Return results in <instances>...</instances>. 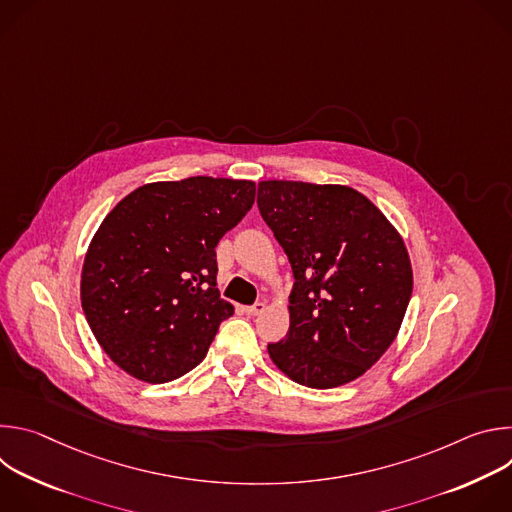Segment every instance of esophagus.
Masks as SVG:
<instances>
[{"mask_svg": "<svg viewBox=\"0 0 512 512\" xmlns=\"http://www.w3.org/2000/svg\"><path fill=\"white\" fill-rule=\"evenodd\" d=\"M265 302H257V304H253V306H249V308H245V312L249 314V316H259L261 312H265Z\"/></svg>", "mask_w": 512, "mask_h": 512, "instance_id": "34e87169", "label": "esophagus"}]
</instances>
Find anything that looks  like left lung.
<instances>
[{
    "label": "left lung",
    "instance_id": "1",
    "mask_svg": "<svg viewBox=\"0 0 512 512\" xmlns=\"http://www.w3.org/2000/svg\"><path fill=\"white\" fill-rule=\"evenodd\" d=\"M257 204L296 279L287 336L267 346L273 364L312 389L362 377L397 338L411 298L399 231L342 184L263 180Z\"/></svg>",
    "mask_w": 512,
    "mask_h": 512
}]
</instances>
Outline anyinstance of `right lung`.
<instances>
[{
    "mask_svg": "<svg viewBox=\"0 0 512 512\" xmlns=\"http://www.w3.org/2000/svg\"><path fill=\"white\" fill-rule=\"evenodd\" d=\"M255 182H150L103 218L81 273L85 318L133 379L162 385L206 356L235 308L216 289L214 247L249 212Z\"/></svg>",
    "mask_w": 512,
    "mask_h": 512,
    "instance_id": "right-lung-1",
    "label": "right lung"
}]
</instances>
